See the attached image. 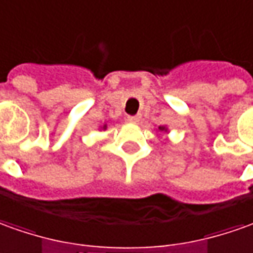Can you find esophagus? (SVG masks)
<instances>
[{"instance_id": "obj_1", "label": "esophagus", "mask_w": 253, "mask_h": 253, "mask_svg": "<svg viewBox=\"0 0 253 253\" xmlns=\"http://www.w3.org/2000/svg\"><path fill=\"white\" fill-rule=\"evenodd\" d=\"M127 120H128L130 123H134V125H135V123H138V122H140V116H128Z\"/></svg>"}]
</instances>
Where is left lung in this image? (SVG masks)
Returning <instances> with one entry per match:
<instances>
[{
    "label": "left lung",
    "mask_w": 253,
    "mask_h": 253,
    "mask_svg": "<svg viewBox=\"0 0 253 253\" xmlns=\"http://www.w3.org/2000/svg\"><path fill=\"white\" fill-rule=\"evenodd\" d=\"M159 130H161V131H168V128H166V127H163V126H159Z\"/></svg>",
    "instance_id": "left-lung-1"
}]
</instances>
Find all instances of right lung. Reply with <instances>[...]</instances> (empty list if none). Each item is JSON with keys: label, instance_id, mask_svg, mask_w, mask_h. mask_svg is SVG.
Here are the masks:
<instances>
[{"label": "right lung", "instance_id": "right-lung-1", "mask_svg": "<svg viewBox=\"0 0 253 253\" xmlns=\"http://www.w3.org/2000/svg\"><path fill=\"white\" fill-rule=\"evenodd\" d=\"M105 128H106V125H105V126H104V130H105Z\"/></svg>", "mask_w": 253, "mask_h": 253}]
</instances>
